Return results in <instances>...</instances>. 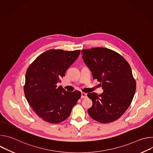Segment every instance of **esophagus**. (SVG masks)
Masks as SVG:
<instances>
[{"instance_id": "1", "label": "esophagus", "mask_w": 153, "mask_h": 153, "mask_svg": "<svg viewBox=\"0 0 153 153\" xmlns=\"http://www.w3.org/2000/svg\"><path fill=\"white\" fill-rule=\"evenodd\" d=\"M87 97V94L85 93H81V97L82 98H86Z\"/></svg>"}]
</instances>
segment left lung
I'll return each mask as SVG.
<instances>
[{
  "label": "left lung",
  "mask_w": 153,
  "mask_h": 153,
  "mask_svg": "<svg viewBox=\"0 0 153 153\" xmlns=\"http://www.w3.org/2000/svg\"><path fill=\"white\" fill-rule=\"evenodd\" d=\"M82 59L94 79L100 82L103 92L87 94L93 102L90 116L103 123L114 122L126 111L134 97L136 83L128 62L106 48L83 50Z\"/></svg>",
  "instance_id": "left-lung-1"
}]
</instances>
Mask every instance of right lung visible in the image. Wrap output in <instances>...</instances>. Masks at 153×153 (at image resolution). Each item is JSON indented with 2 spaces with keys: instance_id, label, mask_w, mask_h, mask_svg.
Here are the masks:
<instances>
[{
  "instance_id": "obj_1",
  "label": "right lung",
  "mask_w": 153,
  "mask_h": 153,
  "mask_svg": "<svg viewBox=\"0 0 153 153\" xmlns=\"http://www.w3.org/2000/svg\"><path fill=\"white\" fill-rule=\"evenodd\" d=\"M80 52L48 50L39 56L27 70L25 97L34 111L47 122L58 123L67 119L81 96L79 91L68 92L57 86Z\"/></svg>"
}]
</instances>
